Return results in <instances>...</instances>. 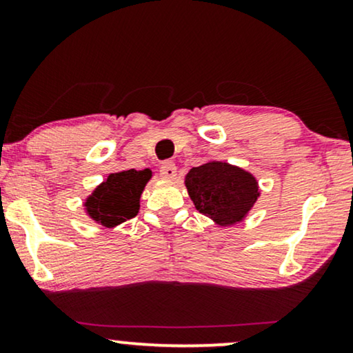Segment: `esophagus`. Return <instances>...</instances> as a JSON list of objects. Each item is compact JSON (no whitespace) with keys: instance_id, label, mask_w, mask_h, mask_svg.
<instances>
[{"instance_id":"34e87169","label":"esophagus","mask_w":353,"mask_h":353,"mask_svg":"<svg viewBox=\"0 0 353 353\" xmlns=\"http://www.w3.org/2000/svg\"><path fill=\"white\" fill-rule=\"evenodd\" d=\"M161 176L165 180H175L176 178V167L173 162H163L161 167Z\"/></svg>"}]
</instances>
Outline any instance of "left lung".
Here are the masks:
<instances>
[{
	"label": "left lung",
	"instance_id": "obj_1",
	"mask_svg": "<svg viewBox=\"0 0 353 353\" xmlns=\"http://www.w3.org/2000/svg\"><path fill=\"white\" fill-rule=\"evenodd\" d=\"M185 186L196 210L221 228L244 221L260 197L252 173L221 161L192 167L185 176Z\"/></svg>",
	"mask_w": 353,
	"mask_h": 353
}]
</instances>
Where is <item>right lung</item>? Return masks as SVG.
Segmentation results:
<instances>
[{"label": "right lung", "instance_id": "1", "mask_svg": "<svg viewBox=\"0 0 353 353\" xmlns=\"http://www.w3.org/2000/svg\"><path fill=\"white\" fill-rule=\"evenodd\" d=\"M152 178V170L115 172L83 201L85 214L104 228H117L139 212V199Z\"/></svg>", "mask_w": 353, "mask_h": 353}]
</instances>
